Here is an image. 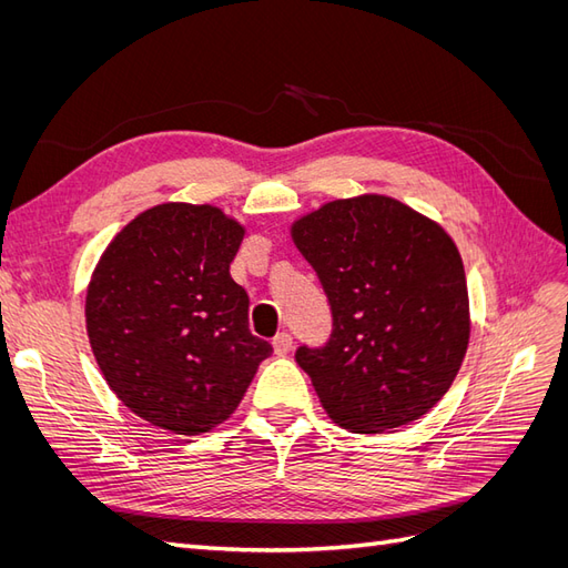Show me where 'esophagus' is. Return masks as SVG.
Returning a JSON list of instances; mask_svg holds the SVG:
<instances>
[{
	"mask_svg": "<svg viewBox=\"0 0 568 568\" xmlns=\"http://www.w3.org/2000/svg\"><path fill=\"white\" fill-rule=\"evenodd\" d=\"M272 346L277 355H286L291 351V346H294V338H291V334H286V332H280L272 338Z\"/></svg>",
	"mask_w": 568,
	"mask_h": 568,
	"instance_id": "34e87169",
	"label": "esophagus"
}]
</instances>
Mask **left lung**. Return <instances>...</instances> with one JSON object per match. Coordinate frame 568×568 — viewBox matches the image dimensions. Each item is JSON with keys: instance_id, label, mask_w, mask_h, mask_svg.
<instances>
[{"instance_id": "obj_1", "label": "left lung", "mask_w": 568, "mask_h": 568, "mask_svg": "<svg viewBox=\"0 0 568 568\" xmlns=\"http://www.w3.org/2000/svg\"><path fill=\"white\" fill-rule=\"evenodd\" d=\"M332 305L326 346L296 351L320 403L355 434L395 432L432 409L469 346L462 255L398 199H336L291 225Z\"/></svg>"}]
</instances>
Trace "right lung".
Here are the masks:
<instances>
[{"label": "right lung", "instance_id": "obj_1", "mask_svg": "<svg viewBox=\"0 0 568 568\" xmlns=\"http://www.w3.org/2000/svg\"><path fill=\"white\" fill-rule=\"evenodd\" d=\"M244 225L211 203H161L101 253L84 298L90 346L136 417L182 436L225 422L272 346L248 329L230 263Z\"/></svg>", "mask_w": 568, "mask_h": 568}]
</instances>
